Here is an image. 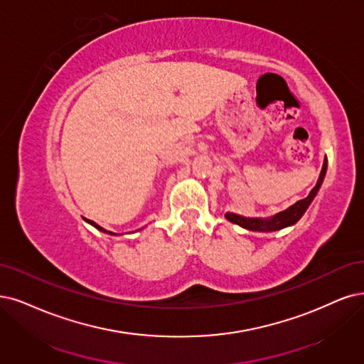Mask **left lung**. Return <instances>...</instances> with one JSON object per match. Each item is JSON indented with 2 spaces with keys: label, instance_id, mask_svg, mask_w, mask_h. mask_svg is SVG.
<instances>
[{
  "label": "left lung",
  "instance_id": "8db88e82",
  "mask_svg": "<svg viewBox=\"0 0 364 364\" xmlns=\"http://www.w3.org/2000/svg\"><path fill=\"white\" fill-rule=\"evenodd\" d=\"M326 173H327V157L324 159V164H322L319 178H318L314 189L311 191V193H309L304 199L297 200V203L292 204L287 210L276 213L274 216H270V218H245V216H240V214H235V213H226L225 218L230 220L231 223H235L241 228H245V230H247V231H258V232H274V231L284 230V228L292 226L303 218V214L306 213L309 205L312 204V200L315 199L316 193L321 189L322 181H324V178H326Z\"/></svg>",
  "mask_w": 364,
  "mask_h": 364
}]
</instances>
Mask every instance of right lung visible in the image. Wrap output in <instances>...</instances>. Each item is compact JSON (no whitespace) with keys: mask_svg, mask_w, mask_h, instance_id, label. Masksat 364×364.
<instances>
[{"mask_svg":"<svg viewBox=\"0 0 364 364\" xmlns=\"http://www.w3.org/2000/svg\"><path fill=\"white\" fill-rule=\"evenodd\" d=\"M85 222H87V223H90V225H92V226H94V228H96V230H99L100 232H105V234H109V235H117L115 232H111V231H106V230H105V228H102V226H100V225H97L96 222H92V220H88V219H85Z\"/></svg>","mask_w":364,"mask_h":364,"instance_id":"obj_1","label":"right lung"}]
</instances>
